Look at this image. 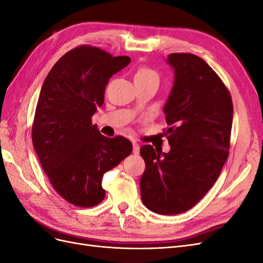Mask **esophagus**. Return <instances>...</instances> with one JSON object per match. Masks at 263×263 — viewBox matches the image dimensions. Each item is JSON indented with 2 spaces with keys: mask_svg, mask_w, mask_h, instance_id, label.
I'll use <instances>...</instances> for the list:
<instances>
[{
  "mask_svg": "<svg viewBox=\"0 0 263 263\" xmlns=\"http://www.w3.org/2000/svg\"><path fill=\"white\" fill-rule=\"evenodd\" d=\"M139 150H140L139 145L137 144V142L133 141V154L134 155H139Z\"/></svg>",
  "mask_w": 263,
  "mask_h": 263,
  "instance_id": "obj_1",
  "label": "esophagus"
}]
</instances>
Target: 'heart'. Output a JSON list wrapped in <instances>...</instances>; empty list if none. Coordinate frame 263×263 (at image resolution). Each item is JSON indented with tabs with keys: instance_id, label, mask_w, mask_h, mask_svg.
Here are the masks:
<instances>
[{
	"instance_id": "obj_1",
	"label": "heart",
	"mask_w": 263,
	"mask_h": 263,
	"mask_svg": "<svg viewBox=\"0 0 263 263\" xmlns=\"http://www.w3.org/2000/svg\"><path fill=\"white\" fill-rule=\"evenodd\" d=\"M135 80H154L159 82V76L155 70L147 68V67H140L135 74Z\"/></svg>"
}]
</instances>
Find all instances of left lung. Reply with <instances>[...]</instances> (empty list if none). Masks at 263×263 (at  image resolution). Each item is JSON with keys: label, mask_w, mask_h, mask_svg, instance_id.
<instances>
[{"label": "left lung", "mask_w": 263, "mask_h": 263, "mask_svg": "<svg viewBox=\"0 0 263 263\" xmlns=\"http://www.w3.org/2000/svg\"><path fill=\"white\" fill-rule=\"evenodd\" d=\"M166 62L174 71L163 107L170 151L140 148L146 163L140 195L151 212L176 215L192 209L218 179L229 154L234 108L225 84L202 58L171 53Z\"/></svg>", "instance_id": "1"}]
</instances>
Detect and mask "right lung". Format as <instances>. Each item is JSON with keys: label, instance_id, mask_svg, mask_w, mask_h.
<instances>
[{"label": "right lung", "instance_id": "1", "mask_svg": "<svg viewBox=\"0 0 263 263\" xmlns=\"http://www.w3.org/2000/svg\"><path fill=\"white\" fill-rule=\"evenodd\" d=\"M129 62L127 55L113 57L97 47L81 46L54 63L42 86L33 145L53 189L76 206L101 203L103 174L132 154L128 139L107 138L92 125L110 77Z\"/></svg>", "mask_w": 263, "mask_h": 263}]
</instances>
